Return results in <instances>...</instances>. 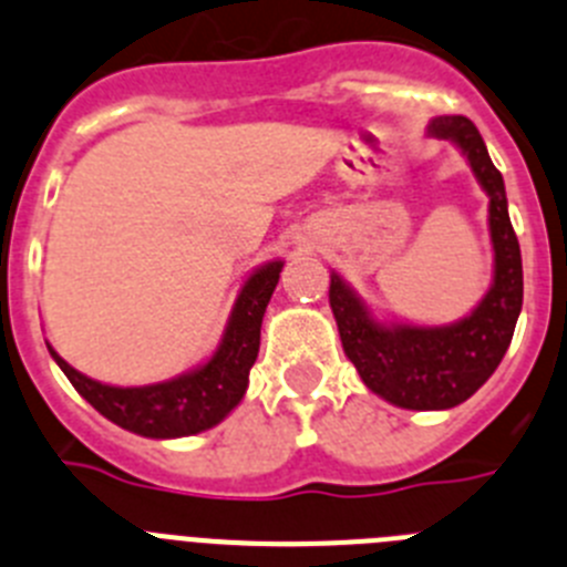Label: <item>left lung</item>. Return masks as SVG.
Listing matches in <instances>:
<instances>
[{"mask_svg": "<svg viewBox=\"0 0 567 567\" xmlns=\"http://www.w3.org/2000/svg\"><path fill=\"white\" fill-rule=\"evenodd\" d=\"M434 138L454 142L488 193V224L494 244V284L468 318L452 327H383L358 295L332 275V303L346 358L363 383L400 409H452L468 400L494 374L514 338L523 309V258L508 218L505 184L491 162L483 135L465 115H440L429 124Z\"/></svg>", "mask_w": 567, "mask_h": 567, "instance_id": "1", "label": "left lung"}]
</instances>
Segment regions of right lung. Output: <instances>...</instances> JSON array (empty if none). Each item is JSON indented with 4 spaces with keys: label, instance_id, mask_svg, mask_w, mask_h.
Instances as JSON below:
<instances>
[{
    "label": "right lung",
    "instance_id": "1",
    "mask_svg": "<svg viewBox=\"0 0 567 567\" xmlns=\"http://www.w3.org/2000/svg\"><path fill=\"white\" fill-rule=\"evenodd\" d=\"M280 269H284V264L272 260V264H264L258 272L249 275L238 300H235L218 352L202 369L167 380V383L135 385V389L104 385L76 372L53 349H50V354L59 363V369L68 374L73 389L99 414H104L127 432L155 440L207 432L215 423H221L247 392L249 369L258 358L260 320H264L269 298L278 287Z\"/></svg>",
    "mask_w": 567,
    "mask_h": 567
}]
</instances>
